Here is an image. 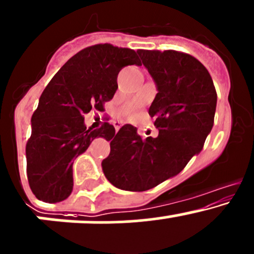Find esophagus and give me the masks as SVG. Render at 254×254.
<instances>
[{
	"label": "esophagus",
	"instance_id": "1",
	"mask_svg": "<svg viewBox=\"0 0 254 254\" xmlns=\"http://www.w3.org/2000/svg\"><path fill=\"white\" fill-rule=\"evenodd\" d=\"M120 127H122V123L120 122H114V127H116V131L118 132V130L120 129Z\"/></svg>",
	"mask_w": 254,
	"mask_h": 254
}]
</instances>
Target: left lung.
<instances>
[{"label":"left lung","mask_w":254,"mask_h":254,"mask_svg":"<svg viewBox=\"0 0 254 254\" xmlns=\"http://www.w3.org/2000/svg\"><path fill=\"white\" fill-rule=\"evenodd\" d=\"M158 93L149 116L159 130L142 138L130 124L111 141L102 169L120 190L146 191L178 175L203 148L214 124L217 91L205 66L188 53L174 50H138Z\"/></svg>","instance_id":"obj_1"}]
</instances>
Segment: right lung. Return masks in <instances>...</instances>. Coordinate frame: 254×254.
Returning <instances> with one entry per match:
<instances>
[{
    "mask_svg": "<svg viewBox=\"0 0 254 254\" xmlns=\"http://www.w3.org/2000/svg\"><path fill=\"white\" fill-rule=\"evenodd\" d=\"M132 64H141L134 50L93 45L74 55L49 82L31 117L25 148L29 186L37 199L56 203L68 198L74 159L96 137L116 135L109 123L86 129L85 114L105 111L118 89L119 71Z\"/></svg>",
    "mask_w": 254,
    "mask_h": 254,
    "instance_id": "right-lung-1",
    "label": "right lung"
}]
</instances>
